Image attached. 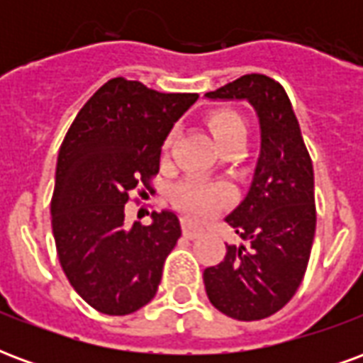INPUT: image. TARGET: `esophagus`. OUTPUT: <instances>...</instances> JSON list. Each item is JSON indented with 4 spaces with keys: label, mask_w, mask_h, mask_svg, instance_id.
I'll return each instance as SVG.
<instances>
[{
    "label": "esophagus",
    "mask_w": 363,
    "mask_h": 363,
    "mask_svg": "<svg viewBox=\"0 0 363 363\" xmlns=\"http://www.w3.org/2000/svg\"><path fill=\"white\" fill-rule=\"evenodd\" d=\"M202 231H204V229L198 228L194 221L182 220V233H184V237H189V239H194V237L202 235Z\"/></svg>",
    "instance_id": "obj_1"
}]
</instances>
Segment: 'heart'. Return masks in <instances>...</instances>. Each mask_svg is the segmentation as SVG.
<instances>
[{
    "instance_id": "1",
    "label": "heart",
    "mask_w": 363,
    "mask_h": 363,
    "mask_svg": "<svg viewBox=\"0 0 363 363\" xmlns=\"http://www.w3.org/2000/svg\"><path fill=\"white\" fill-rule=\"evenodd\" d=\"M206 126L212 132L213 140L221 151H228L233 145H245L247 140V124L235 111L220 108L206 116ZM173 145V135H169L163 143V153H169ZM231 202V190L225 184L190 179L177 186L173 194L174 208L189 218L208 220L223 210Z\"/></svg>"
}]
</instances>
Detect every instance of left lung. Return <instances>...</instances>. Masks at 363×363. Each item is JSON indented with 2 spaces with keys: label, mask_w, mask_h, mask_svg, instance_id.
Returning a JSON list of instances; mask_svg holds the SVG:
<instances>
[{
  "label": "left lung",
  "mask_w": 363,
  "mask_h": 363,
  "mask_svg": "<svg viewBox=\"0 0 363 363\" xmlns=\"http://www.w3.org/2000/svg\"><path fill=\"white\" fill-rule=\"evenodd\" d=\"M206 96L247 101L260 122L251 189L225 218L247 245H225V259L206 268V294L231 319H267L294 297L307 270L317 223L311 157L278 82L249 74Z\"/></svg>",
  "instance_id": "left-lung-1"
}]
</instances>
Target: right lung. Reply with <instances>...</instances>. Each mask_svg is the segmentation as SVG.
<instances>
[{"label": "right lung", "mask_w": 363, "mask_h": 363, "mask_svg": "<svg viewBox=\"0 0 363 363\" xmlns=\"http://www.w3.org/2000/svg\"><path fill=\"white\" fill-rule=\"evenodd\" d=\"M196 93H159L114 77L91 96L67 130L56 165L52 231L69 284L104 315H130L155 297L181 237L177 213L153 212L128 228L124 204L147 194L161 145Z\"/></svg>", "instance_id": "obj_1"}]
</instances>
